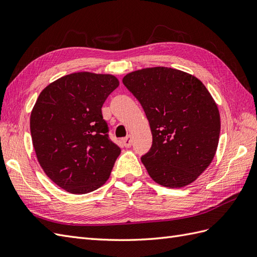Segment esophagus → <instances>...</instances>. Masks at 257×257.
<instances>
[{
    "mask_svg": "<svg viewBox=\"0 0 257 257\" xmlns=\"http://www.w3.org/2000/svg\"><path fill=\"white\" fill-rule=\"evenodd\" d=\"M122 143H123V146L126 147V148H130L131 147V143H133V139H131L130 136H128L126 138H123Z\"/></svg>",
    "mask_w": 257,
    "mask_h": 257,
    "instance_id": "obj_1",
    "label": "esophagus"
}]
</instances>
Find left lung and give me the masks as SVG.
Segmentation results:
<instances>
[{
  "label": "left lung",
  "mask_w": 257,
  "mask_h": 257,
  "mask_svg": "<svg viewBox=\"0 0 257 257\" xmlns=\"http://www.w3.org/2000/svg\"><path fill=\"white\" fill-rule=\"evenodd\" d=\"M146 111L153 142L141 157L155 182L190 185L212 163L220 133L217 105L199 79L178 69L152 67L122 79Z\"/></svg>",
  "instance_id": "1"
}]
</instances>
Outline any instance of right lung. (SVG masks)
<instances>
[{"instance_id":"1","label":"right lung","mask_w":257,"mask_h":257,"mask_svg":"<svg viewBox=\"0 0 257 257\" xmlns=\"http://www.w3.org/2000/svg\"><path fill=\"white\" fill-rule=\"evenodd\" d=\"M118 85L111 75L75 72L49 84L31 111L37 159L49 178L69 193L102 187L120 154L102 115L105 100Z\"/></svg>"}]
</instances>
